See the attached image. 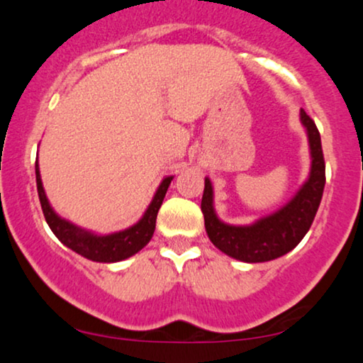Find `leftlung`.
<instances>
[{
  "label": "left lung",
  "mask_w": 363,
  "mask_h": 363,
  "mask_svg": "<svg viewBox=\"0 0 363 363\" xmlns=\"http://www.w3.org/2000/svg\"><path fill=\"white\" fill-rule=\"evenodd\" d=\"M299 119L306 129L310 145V174L296 195L271 216L259 218L249 225H230L222 222L213 208L212 182L205 178L202 196L205 230L212 244L229 257L242 262L272 261L296 247L310 230L323 196L325 160L316 124L303 109L299 111Z\"/></svg>",
  "instance_id": "1"
}]
</instances>
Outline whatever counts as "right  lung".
<instances>
[{
    "mask_svg": "<svg viewBox=\"0 0 363 363\" xmlns=\"http://www.w3.org/2000/svg\"><path fill=\"white\" fill-rule=\"evenodd\" d=\"M35 174H37L38 199L40 203H42L43 216L45 220L48 223V227H50L52 232L57 235V239L60 240L62 244L67 245L69 249H72L74 252L80 254L82 257L89 259V261L96 262L124 261V259L140 252V250L150 242L156 227V216H158V210L161 207V203H163L164 195H167L169 183L173 180V177L163 178L158 190H156L153 200L147 205L146 212L143 213V217L134 223V225L128 227V229L124 230L113 232V234L101 235L96 234V232L82 229V227L75 225V223L65 220V218L58 216L55 210L52 208V205L47 199V194H45L43 190L38 161L35 163Z\"/></svg>",
    "mask_w": 363,
    "mask_h": 363,
    "instance_id": "right-lung-1",
    "label": "right lung"
}]
</instances>
